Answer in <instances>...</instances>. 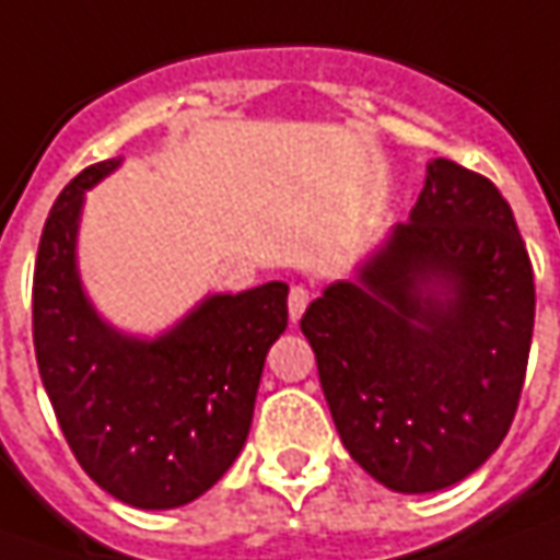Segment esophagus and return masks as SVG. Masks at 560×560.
<instances>
[{
    "mask_svg": "<svg viewBox=\"0 0 560 560\" xmlns=\"http://www.w3.org/2000/svg\"><path fill=\"white\" fill-rule=\"evenodd\" d=\"M306 304H310V291H306L304 284H294L291 294H288V316H291V323H298L304 316Z\"/></svg>",
    "mask_w": 560,
    "mask_h": 560,
    "instance_id": "esophagus-1",
    "label": "esophagus"
}]
</instances>
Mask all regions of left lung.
Here are the masks:
<instances>
[{"mask_svg": "<svg viewBox=\"0 0 560 560\" xmlns=\"http://www.w3.org/2000/svg\"><path fill=\"white\" fill-rule=\"evenodd\" d=\"M533 316L508 200L432 159L410 219L306 306L301 331L348 454L385 489L420 495L474 474L508 435Z\"/></svg>", "mask_w": 560, "mask_h": 560, "instance_id": "left-lung-1", "label": "left lung"}]
</instances>
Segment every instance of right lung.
I'll return each instance as SVG.
<instances>
[{"mask_svg":"<svg viewBox=\"0 0 560 560\" xmlns=\"http://www.w3.org/2000/svg\"><path fill=\"white\" fill-rule=\"evenodd\" d=\"M118 165L84 168L49 209L34 269V351L84 474L131 508L168 511L212 489L244 448L266 353L288 326V284L209 294L156 338L118 331L78 269L86 190Z\"/></svg>","mask_w":560,"mask_h":560,"instance_id":"obj_1","label":"right lung"}]
</instances>
